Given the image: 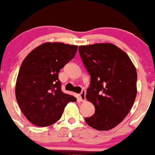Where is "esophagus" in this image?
Instances as JSON below:
<instances>
[{
  "instance_id": "34e87169",
  "label": "esophagus",
  "mask_w": 155,
  "mask_h": 155,
  "mask_svg": "<svg viewBox=\"0 0 155 155\" xmlns=\"http://www.w3.org/2000/svg\"><path fill=\"white\" fill-rule=\"evenodd\" d=\"M79 99L80 101H81V102L85 101V100H86V91H85V90H82L81 93L79 94Z\"/></svg>"
}]
</instances>
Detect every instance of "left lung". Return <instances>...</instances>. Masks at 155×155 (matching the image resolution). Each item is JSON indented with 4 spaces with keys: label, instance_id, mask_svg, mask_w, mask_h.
Wrapping results in <instances>:
<instances>
[{
    "label": "left lung",
    "instance_id": "8db88e82",
    "mask_svg": "<svg viewBox=\"0 0 155 155\" xmlns=\"http://www.w3.org/2000/svg\"><path fill=\"white\" fill-rule=\"evenodd\" d=\"M79 54L90 77L87 99L95 114L86 117L90 127L109 130L124 120L137 94V72L127 54L112 44L80 46Z\"/></svg>",
    "mask_w": 155,
    "mask_h": 155
}]
</instances>
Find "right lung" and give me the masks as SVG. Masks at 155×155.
Masks as SVG:
<instances>
[{"instance_id":"right-lung-1","label":"right lung","mask_w":155,"mask_h":155,"mask_svg":"<svg viewBox=\"0 0 155 155\" xmlns=\"http://www.w3.org/2000/svg\"><path fill=\"white\" fill-rule=\"evenodd\" d=\"M78 47L45 43L28 54L21 65L16 83V98L21 111L35 125L47 127L62 117L74 96L61 90L60 70L75 56Z\"/></svg>"}]
</instances>
